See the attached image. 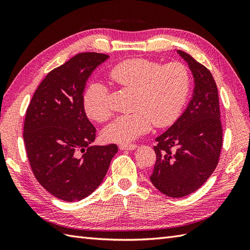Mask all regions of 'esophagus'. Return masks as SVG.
<instances>
[{
  "label": "esophagus",
  "instance_id": "34e87169",
  "mask_svg": "<svg viewBox=\"0 0 250 250\" xmlns=\"http://www.w3.org/2000/svg\"><path fill=\"white\" fill-rule=\"evenodd\" d=\"M138 146L135 144H121L119 148L121 150H134Z\"/></svg>",
  "mask_w": 250,
  "mask_h": 250
}]
</instances>
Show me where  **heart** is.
I'll use <instances>...</instances> for the list:
<instances>
[{"label":"heart","instance_id":"heart-1","mask_svg":"<svg viewBox=\"0 0 250 250\" xmlns=\"http://www.w3.org/2000/svg\"><path fill=\"white\" fill-rule=\"evenodd\" d=\"M108 78L118 88L133 92V112L117 118L103 130L108 142L128 143L151 130L154 125H172L183 111L191 89L187 67L178 62L162 64L146 58H130L113 65ZM86 115L97 122L112 116L109 90L100 82L89 84L83 94Z\"/></svg>","mask_w":250,"mask_h":250}]
</instances>
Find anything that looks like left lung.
<instances>
[{
	"label": "left lung",
	"mask_w": 250,
	"mask_h": 250,
	"mask_svg": "<svg viewBox=\"0 0 250 250\" xmlns=\"http://www.w3.org/2000/svg\"><path fill=\"white\" fill-rule=\"evenodd\" d=\"M193 73L195 88L185 112L155 140L156 162L151 183L169 197L195 192L216 169L222 149L223 129L216 82L206 66L177 51Z\"/></svg>",
	"instance_id": "left-lung-1"
}]
</instances>
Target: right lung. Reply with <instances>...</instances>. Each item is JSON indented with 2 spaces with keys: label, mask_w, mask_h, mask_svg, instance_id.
Masks as SVG:
<instances>
[{
  "label": "right lung",
  "mask_w": 250,
  "mask_h": 250,
  "mask_svg": "<svg viewBox=\"0 0 250 250\" xmlns=\"http://www.w3.org/2000/svg\"><path fill=\"white\" fill-rule=\"evenodd\" d=\"M109 56L79 53L52 70L35 90L24 122L25 147L37 181L55 197L79 201L100 186L116 144L90 146L96 128L83 107L85 82Z\"/></svg>",
  "instance_id": "right-lung-1"
}]
</instances>
